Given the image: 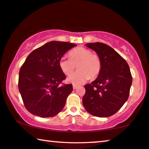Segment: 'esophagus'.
Segmentation results:
<instances>
[{
    "mask_svg": "<svg viewBox=\"0 0 149 149\" xmlns=\"http://www.w3.org/2000/svg\"><path fill=\"white\" fill-rule=\"evenodd\" d=\"M77 87H78V86H77V85H73V89H74V90H75V89H77Z\"/></svg>",
    "mask_w": 149,
    "mask_h": 149,
    "instance_id": "34e87169",
    "label": "esophagus"
}]
</instances>
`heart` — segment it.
Wrapping results in <instances>:
<instances>
[{
	"mask_svg": "<svg viewBox=\"0 0 149 149\" xmlns=\"http://www.w3.org/2000/svg\"><path fill=\"white\" fill-rule=\"evenodd\" d=\"M70 58L61 57L59 66L66 75L74 72L76 65L78 70L68 77V81L74 85L84 83L89 79H94L100 74L102 68L100 57L97 53L84 47H78L69 53Z\"/></svg>",
	"mask_w": 149,
	"mask_h": 149,
	"instance_id": "1",
	"label": "heart"
}]
</instances>
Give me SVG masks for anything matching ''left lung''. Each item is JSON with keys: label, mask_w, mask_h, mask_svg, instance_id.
<instances>
[{"label": "left lung", "mask_w": 149, "mask_h": 149, "mask_svg": "<svg viewBox=\"0 0 149 149\" xmlns=\"http://www.w3.org/2000/svg\"><path fill=\"white\" fill-rule=\"evenodd\" d=\"M102 61L98 77L86 84L82 99L85 109L97 117L112 116L118 111L129 96L132 77L128 64L114 49L103 43H87Z\"/></svg>", "instance_id": "left-lung-1"}]
</instances>
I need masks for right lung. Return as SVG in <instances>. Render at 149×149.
<instances>
[{
  "mask_svg": "<svg viewBox=\"0 0 149 149\" xmlns=\"http://www.w3.org/2000/svg\"><path fill=\"white\" fill-rule=\"evenodd\" d=\"M77 45L64 41H50L33 50L19 71V90L26 110L35 116L53 117L65 106L72 84L59 66V60Z\"/></svg>",
  "mask_w": 149,
  "mask_h": 149,
  "instance_id": "1",
  "label": "right lung"
}]
</instances>
